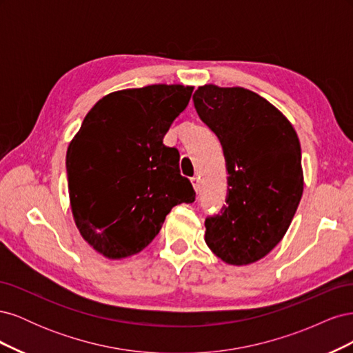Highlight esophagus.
<instances>
[{"instance_id": "34e87169", "label": "esophagus", "mask_w": 353, "mask_h": 353, "mask_svg": "<svg viewBox=\"0 0 353 353\" xmlns=\"http://www.w3.org/2000/svg\"><path fill=\"white\" fill-rule=\"evenodd\" d=\"M191 184H193L196 193H199L200 188H201V183H200V176H193L191 178Z\"/></svg>"}]
</instances>
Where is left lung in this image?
Returning <instances> with one entry per match:
<instances>
[{"mask_svg":"<svg viewBox=\"0 0 353 353\" xmlns=\"http://www.w3.org/2000/svg\"><path fill=\"white\" fill-rule=\"evenodd\" d=\"M193 100L222 143L230 175L227 206L206 219L205 241L228 265L254 263L283 240L301 203V143L290 121L250 90L206 83Z\"/></svg>","mask_w":353,"mask_h":353,"instance_id":"8db88e82","label":"left lung"}]
</instances>
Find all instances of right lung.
I'll return each instance as SVG.
<instances>
[{"label":"right lung","mask_w":353,"mask_h":353,"mask_svg":"<svg viewBox=\"0 0 353 353\" xmlns=\"http://www.w3.org/2000/svg\"><path fill=\"white\" fill-rule=\"evenodd\" d=\"M194 87L154 83L104 95L66 153L70 210L82 239L108 259L140 253L174 206L194 201L176 148L163 144Z\"/></svg>","instance_id":"add662e5"}]
</instances>
